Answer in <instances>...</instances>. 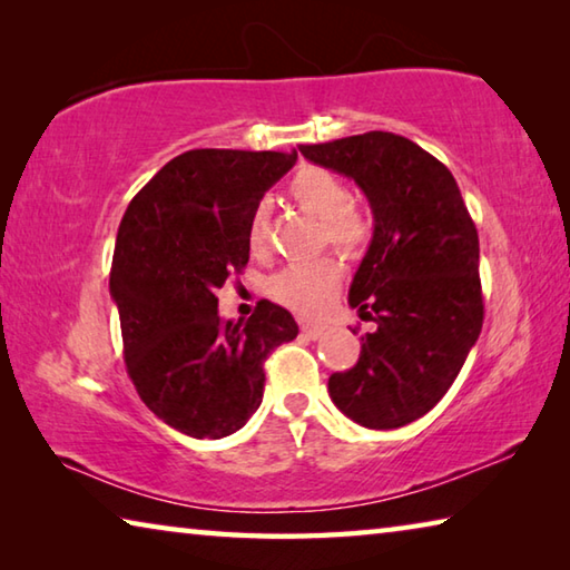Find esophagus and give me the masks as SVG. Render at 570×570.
<instances>
[{"label": "esophagus", "mask_w": 570, "mask_h": 570, "mask_svg": "<svg viewBox=\"0 0 570 570\" xmlns=\"http://www.w3.org/2000/svg\"><path fill=\"white\" fill-rule=\"evenodd\" d=\"M324 330L326 326H322V324H302V334L306 336V340H320Z\"/></svg>", "instance_id": "1"}]
</instances>
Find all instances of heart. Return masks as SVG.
<instances>
[{
  "label": "heart",
  "mask_w": 570,
  "mask_h": 570,
  "mask_svg": "<svg viewBox=\"0 0 570 570\" xmlns=\"http://www.w3.org/2000/svg\"><path fill=\"white\" fill-rule=\"evenodd\" d=\"M288 196L298 208L322 220L326 244L340 254H360L370 240V218L352 206V190L336 173L316 166L302 168L288 183ZM268 216H272L268 206L258 204L248 220V246L256 254H262L268 246ZM340 264L332 258H316V262L282 268L268 282V294L274 296V302L288 306L296 314L316 316L330 306L334 294L340 292Z\"/></svg>",
  "instance_id": "b5f03b06"
}]
</instances>
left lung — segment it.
<instances>
[{"instance_id":"8db88e82","label":"left lung","mask_w":570,"mask_h":570,"mask_svg":"<svg viewBox=\"0 0 570 570\" xmlns=\"http://www.w3.org/2000/svg\"><path fill=\"white\" fill-rule=\"evenodd\" d=\"M314 166L352 178L374 230L350 306L377 330L330 377V397L370 430H394L445 397L482 330L478 228L452 173L402 135L372 130L302 146Z\"/></svg>"}]
</instances>
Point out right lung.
Segmentation results:
<instances>
[{
	"instance_id": "1",
	"label": "right lung",
	"mask_w": 570,
	"mask_h": 570,
	"mask_svg": "<svg viewBox=\"0 0 570 570\" xmlns=\"http://www.w3.org/2000/svg\"><path fill=\"white\" fill-rule=\"evenodd\" d=\"M296 150H188L130 200L110 296L128 374L146 407L196 440L234 435L264 400V362L298 326L284 306L220 320L216 288L248 264V220Z\"/></svg>"
}]
</instances>
